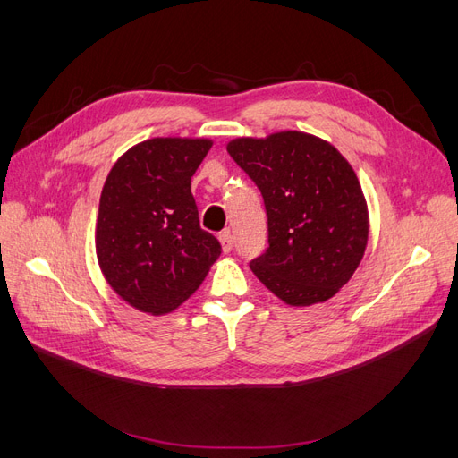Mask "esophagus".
<instances>
[{"instance_id": "obj_1", "label": "esophagus", "mask_w": 458, "mask_h": 458, "mask_svg": "<svg viewBox=\"0 0 458 458\" xmlns=\"http://www.w3.org/2000/svg\"><path fill=\"white\" fill-rule=\"evenodd\" d=\"M219 241H221V246H224V252H231L233 246H234V237L231 234V231H224L219 234Z\"/></svg>"}]
</instances>
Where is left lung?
I'll list each match as a JSON object with an SVG mask.
<instances>
[{
    "instance_id": "1",
    "label": "left lung",
    "mask_w": 458,
    "mask_h": 458,
    "mask_svg": "<svg viewBox=\"0 0 458 458\" xmlns=\"http://www.w3.org/2000/svg\"><path fill=\"white\" fill-rule=\"evenodd\" d=\"M227 152L266 204L269 246L250 261L254 275L290 306L335 296L352 279L369 239L367 202L348 160L301 131L241 137Z\"/></svg>"
}]
</instances>
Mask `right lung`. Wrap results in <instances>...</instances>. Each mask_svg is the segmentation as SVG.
Returning <instances> with one entry per match:
<instances>
[{
  "instance_id": "right-lung-1",
  "label": "right lung",
  "mask_w": 458,
  "mask_h": 458,
  "mask_svg": "<svg viewBox=\"0 0 458 458\" xmlns=\"http://www.w3.org/2000/svg\"><path fill=\"white\" fill-rule=\"evenodd\" d=\"M212 141L157 137L131 147L110 170L95 248L108 284L130 306L174 311L204 281L221 244L200 227L191 177Z\"/></svg>"
}]
</instances>
